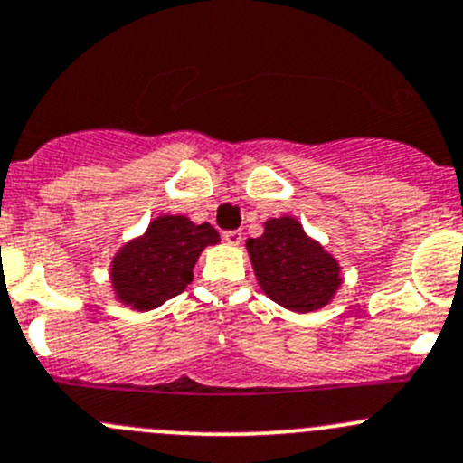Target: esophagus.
Here are the masks:
<instances>
[{
    "mask_svg": "<svg viewBox=\"0 0 463 463\" xmlns=\"http://www.w3.org/2000/svg\"><path fill=\"white\" fill-rule=\"evenodd\" d=\"M223 240H226L231 246H240L241 240H244V235H241V231H226L223 232Z\"/></svg>",
    "mask_w": 463,
    "mask_h": 463,
    "instance_id": "obj_1",
    "label": "esophagus"
}]
</instances>
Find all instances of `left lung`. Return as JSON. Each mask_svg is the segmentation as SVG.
I'll return each mask as SVG.
<instances>
[{"instance_id": "obj_1", "label": "left lung", "mask_w": 463, "mask_h": 463, "mask_svg": "<svg viewBox=\"0 0 463 463\" xmlns=\"http://www.w3.org/2000/svg\"><path fill=\"white\" fill-rule=\"evenodd\" d=\"M246 250L260 288L293 313L328 306L344 281L339 261L290 215L269 219Z\"/></svg>"}]
</instances>
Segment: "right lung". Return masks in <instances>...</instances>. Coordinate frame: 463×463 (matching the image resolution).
Wrapping results in <instances>:
<instances>
[{
  "label": "right lung",
  "mask_w": 463,
  "mask_h": 463,
  "mask_svg": "<svg viewBox=\"0 0 463 463\" xmlns=\"http://www.w3.org/2000/svg\"><path fill=\"white\" fill-rule=\"evenodd\" d=\"M219 232L211 223H194L186 215H159L144 235L126 241L110 261L115 299L130 310L159 308L184 293L193 269L206 246H215Z\"/></svg>",
  "instance_id": "1"
}]
</instances>
